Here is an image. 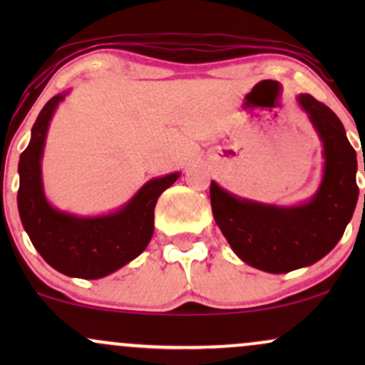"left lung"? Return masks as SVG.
Segmentation results:
<instances>
[{
    "instance_id": "8db88e82",
    "label": "left lung",
    "mask_w": 365,
    "mask_h": 365,
    "mask_svg": "<svg viewBox=\"0 0 365 365\" xmlns=\"http://www.w3.org/2000/svg\"><path fill=\"white\" fill-rule=\"evenodd\" d=\"M297 101L319 135L324 158L322 180L311 199L276 206L242 199L216 182L209 188L215 221L233 252L249 266L274 274L324 257L340 242L359 199L357 154L340 118L311 94H300Z\"/></svg>"
}]
</instances>
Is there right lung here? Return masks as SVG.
<instances>
[{"instance_id": "add662e5", "label": "right lung", "mask_w": 365, "mask_h": 365, "mask_svg": "<svg viewBox=\"0 0 365 365\" xmlns=\"http://www.w3.org/2000/svg\"><path fill=\"white\" fill-rule=\"evenodd\" d=\"M66 94L68 91L49 99L32 127L31 142L20 154L16 204L32 245L49 266L72 278L98 279L144 252L154 233L159 195L180 173L149 180L127 204L108 215L78 216L53 207L44 194L41 159L49 121Z\"/></svg>"}]
</instances>
